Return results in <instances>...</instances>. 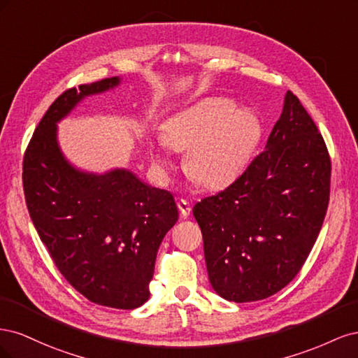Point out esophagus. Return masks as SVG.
I'll list each match as a JSON object with an SVG mask.
<instances>
[{
  "label": "esophagus",
  "instance_id": "1",
  "mask_svg": "<svg viewBox=\"0 0 358 358\" xmlns=\"http://www.w3.org/2000/svg\"><path fill=\"white\" fill-rule=\"evenodd\" d=\"M178 208H179L180 215L183 216V218H187V216H189V213H191V204L187 200H183V199L178 200Z\"/></svg>",
  "mask_w": 358,
  "mask_h": 358
}]
</instances>
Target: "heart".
I'll return each mask as SVG.
<instances>
[{
    "label": "heart",
    "mask_w": 358,
    "mask_h": 358,
    "mask_svg": "<svg viewBox=\"0 0 358 358\" xmlns=\"http://www.w3.org/2000/svg\"><path fill=\"white\" fill-rule=\"evenodd\" d=\"M262 137V124L248 109H236L227 99H206L170 117L162 142L185 150L183 169L199 185L209 189L229 187L239 178ZM155 164L167 170L171 161L162 143L152 145Z\"/></svg>",
    "instance_id": "obj_1"
}]
</instances>
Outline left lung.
Here are the masks:
<instances>
[{"mask_svg":"<svg viewBox=\"0 0 358 358\" xmlns=\"http://www.w3.org/2000/svg\"><path fill=\"white\" fill-rule=\"evenodd\" d=\"M330 173L322 136L288 91L266 150L229 188L192 209L216 294L257 301L296 278L327 212Z\"/></svg>","mask_w":358,"mask_h":358,"instance_id":"1","label":"left lung"}]
</instances>
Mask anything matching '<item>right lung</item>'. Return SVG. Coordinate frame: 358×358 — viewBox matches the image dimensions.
<instances>
[{"instance_id":"obj_1","label":"right lung","mask_w":358,"mask_h":358,"mask_svg":"<svg viewBox=\"0 0 358 358\" xmlns=\"http://www.w3.org/2000/svg\"><path fill=\"white\" fill-rule=\"evenodd\" d=\"M119 83L116 76L59 95L32 134L22 179L32 224L62 276L96 305L136 309L150 296L158 248L179 218L175 199L128 169L74 167L58 143L59 121Z\"/></svg>"}]
</instances>
